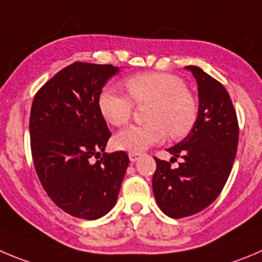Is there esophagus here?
<instances>
[{
	"instance_id": "esophagus-1",
	"label": "esophagus",
	"mask_w": 262,
	"mask_h": 262,
	"mask_svg": "<svg viewBox=\"0 0 262 262\" xmlns=\"http://www.w3.org/2000/svg\"><path fill=\"white\" fill-rule=\"evenodd\" d=\"M139 156H141V154L139 152H129V159H130L132 163H134V161L138 160Z\"/></svg>"
}]
</instances>
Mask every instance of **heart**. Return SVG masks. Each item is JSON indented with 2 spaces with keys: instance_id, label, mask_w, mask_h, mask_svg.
I'll list each match as a JSON object with an SVG mask.
<instances>
[{
  "instance_id": "b5f03b06",
  "label": "heart",
  "mask_w": 262,
  "mask_h": 262,
  "mask_svg": "<svg viewBox=\"0 0 262 262\" xmlns=\"http://www.w3.org/2000/svg\"><path fill=\"white\" fill-rule=\"evenodd\" d=\"M129 93L138 104L151 103L143 125H132L115 136V146L120 150L141 152L164 141L167 130L172 138H182L194 126L198 106L186 84L178 76L164 72H146L125 80ZM98 107L107 123L125 125L133 114L130 97L104 88L98 98Z\"/></svg>"
}]
</instances>
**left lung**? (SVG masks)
Masks as SVG:
<instances>
[{
    "label": "left lung",
    "instance_id": "obj_1",
    "mask_svg": "<svg viewBox=\"0 0 262 262\" xmlns=\"http://www.w3.org/2000/svg\"><path fill=\"white\" fill-rule=\"evenodd\" d=\"M198 84L196 121L180 143L167 148L177 168L155 159L152 190L159 208L172 219L192 216L216 200L233 168L239 128L230 95L212 76L187 66Z\"/></svg>",
    "mask_w": 262,
    "mask_h": 262
}]
</instances>
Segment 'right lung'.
Instances as JSON below:
<instances>
[{"label": "right lung", "instance_id": "right-lung-1", "mask_svg": "<svg viewBox=\"0 0 262 262\" xmlns=\"http://www.w3.org/2000/svg\"><path fill=\"white\" fill-rule=\"evenodd\" d=\"M119 71L76 62L49 80L32 103L36 172L49 198L77 219H101L114 208L129 165L124 151L104 152L111 132L98 107L102 89Z\"/></svg>", "mask_w": 262, "mask_h": 262}]
</instances>
